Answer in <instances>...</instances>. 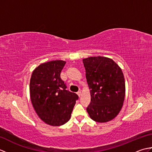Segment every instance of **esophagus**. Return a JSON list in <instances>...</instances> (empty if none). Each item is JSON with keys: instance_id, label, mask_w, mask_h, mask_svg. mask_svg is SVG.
Instances as JSON below:
<instances>
[{"instance_id": "esophagus-1", "label": "esophagus", "mask_w": 152, "mask_h": 152, "mask_svg": "<svg viewBox=\"0 0 152 152\" xmlns=\"http://www.w3.org/2000/svg\"><path fill=\"white\" fill-rule=\"evenodd\" d=\"M77 95H78V96H80L82 95V92H81V91H79L78 92H77Z\"/></svg>"}]
</instances>
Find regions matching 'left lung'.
<instances>
[{"instance_id": "obj_1", "label": "left lung", "mask_w": 152, "mask_h": 152, "mask_svg": "<svg viewBox=\"0 0 152 152\" xmlns=\"http://www.w3.org/2000/svg\"><path fill=\"white\" fill-rule=\"evenodd\" d=\"M91 103L87 108L93 121L112 120L120 112L125 95V78L121 69L110 58L97 56L83 59Z\"/></svg>"}]
</instances>
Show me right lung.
<instances>
[{"mask_svg": "<svg viewBox=\"0 0 152 152\" xmlns=\"http://www.w3.org/2000/svg\"><path fill=\"white\" fill-rule=\"evenodd\" d=\"M66 62L51 61L40 64L30 80L31 101L42 120L51 126L62 125L69 120L78 96L66 90L60 74Z\"/></svg>", "mask_w": 152, "mask_h": 152, "instance_id": "obj_1", "label": "right lung"}]
</instances>
